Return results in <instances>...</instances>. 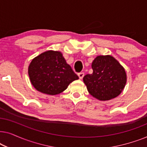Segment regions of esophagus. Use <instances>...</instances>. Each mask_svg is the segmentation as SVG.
Instances as JSON below:
<instances>
[{
	"label": "esophagus",
	"instance_id": "1",
	"mask_svg": "<svg viewBox=\"0 0 147 147\" xmlns=\"http://www.w3.org/2000/svg\"><path fill=\"white\" fill-rule=\"evenodd\" d=\"M78 76H79V78L80 80H82V78H83L84 76V73H83V72H80V73L78 74Z\"/></svg>",
	"mask_w": 147,
	"mask_h": 147
}]
</instances>
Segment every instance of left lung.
<instances>
[{
	"instance_id": "left-lung-1",
	"label": "left lung",
	"mask_w": 147,
	"mask_h": 147,
	"mask_svg": "<svg viewBox=\"0 0 147 147\" xmlns=\"http://www.w3.org/2000/svg\"><path fill=\"white\" fill-rule=\"evenodd\" d=\"M92 74L83 78L89 93L100 101L119 96L127 80L125 69L112 55H98L92 63Z\"/></svg>"
}]
</instances>
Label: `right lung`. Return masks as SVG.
<instances>
[{
    "label": "right lung",
    "mask_w": 147,
    "mask_h": 147,
    "mask_svg": "<svg viewBox=\"0 0 147 147\" xmlns=\"http://www.w3.org/2000/svg\"><path fill=\"white\" fill-rule=\"evenodd\" d=\"M30 82L37 91L57 95L79 78L59 51H45L33 58L28 67Z\"/></svg>",
    "instance_id": "obj_1"
}]
</instances>
